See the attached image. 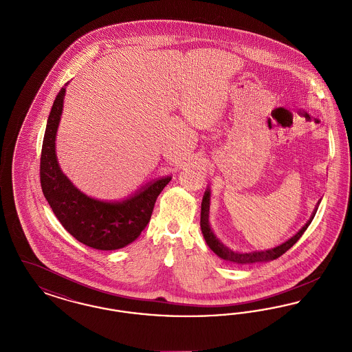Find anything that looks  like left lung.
<instances>
[{
    "label": "left lung",
    "instance_id": "obj_1",
    "mask_svg": "<svg viewBox=\"0 0 352 352\" xmlns=\"http://www.w3.org/2000/svg\"><path fill=\"white\" fill-rule=\"evenodd\" d=\"M210 203H211V190H210V186H207V190L204 191V195H203V199H201V234H203V237H204L207 245L220 258H223L226 261H231V263H234V264L247 265V264H253V263L272 261V260L280 257L281 254H284L285 252L287 251V250H290L300 240V237L307 230V227L310 226L311 220L314 219L316 214H317V210H318L320 201H318V203H317L311 217L306 221V224L302 227L297 234L292 236L290 239H287L285 243L274 247V248L267 250V251L247 252V253L231 251L228 247H226L219 239H217L214 231L211 230V224H210Z\"/></svg>",
    "mask_w": 352,
    "mask_h": 352
}]
</instances>
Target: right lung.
Returning <instances> with one entry per match:
<instances>
[{
  "mask_svg": "<svg viewBox=\"0 0 352 352\" xmlns=\"http://www.w3.org/2000/svg\"><path fill=\"white\" fill-rule=\"evenodd\" d=\"M65 95L66 87L54 100L43 137L41 154L43 195L55 217L78 241L100 251L124 248L148 226L154 203L171 177L151 181L120 201H100L85 195L63 174L56 158L55 141Z\"/></svg>",
  "mask_w": 352,
  "mask_h": 352,
  "instance_id": "1",
  "label": "right lung"
}]
</instances>
